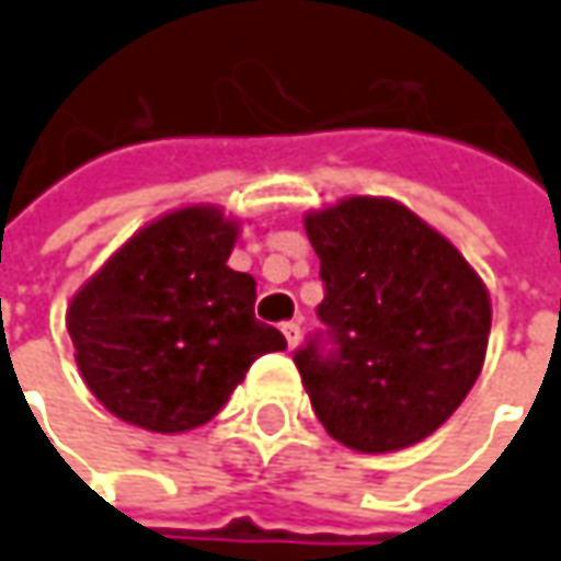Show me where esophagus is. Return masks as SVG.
<instances>
[{
    "label": "esophagus",
    "instance_id": "34e87169",
    "mask_svg": "<svg viewBox=\"0 0 561 561\" xmlns=\"http://www.w3.org/2000/svg\"><path fill=\"white\" fill-rule=\"evenodd\" d=\"M280 330H284V336H287L289 348H296V345H299V340H302V324H299V321H287V324L280 327Z\"/></svg>",
    "mask_w": 561,
    "mask_h": 561
}]
</instances>
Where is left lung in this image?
<instances>
[{
	"label": "left lung",
	"instance_id": "left-lung-1",
	"mask_svg": "<svg viewBox=\"0 0 561 561\" xmlns=\"http://www.w3.org/2000/svg\"><path fill=\"white\" fill-rule=\"evenodd\" d=\"M321 259L330 352L299 348L311 408L340 445L401 450L438 430L482 374L491 296L463 253L389 197H345L306 216Z\"/></svg>",
	"mask_w": 561,
	"mask_h": 561
}]
</instances>
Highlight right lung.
<instances>
[{"label": "right lung", "mask_w": 561, "mask_h": 561, "mask_svg": "<svg viewBox=\"0 0 561 561\" xmlns=\"http://www.w3.org/2000/svg\"><path fill=\"white\" fill-rule=\"evenodd\" d=\"M240 221L194 203L153 219L67 306L89 392L138 430H197L228 404L259 355L287 348L255 321V280L228 268Z\"/></svg>", "instance_id": "add662e5"}]
</instances>
